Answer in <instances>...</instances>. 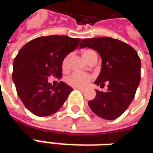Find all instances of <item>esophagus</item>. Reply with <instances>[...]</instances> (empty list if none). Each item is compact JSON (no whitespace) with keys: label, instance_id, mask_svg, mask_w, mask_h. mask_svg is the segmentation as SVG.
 <instances>
[{"label":"esophagus","instance_id":"obj_1","mask_svg":"<svg viewBox=\"0 0 153 153\" xmlns=\"http://www.w3.org/2000/svg\"><path fill=\"white\" fill-rule=\"evenodd\" d=\"M76 88L78 90H79V91H81V92H84V91H85V88H79V87H77Z\"/></svg>","mask_w":153,"mask_h":153}]
</instances>
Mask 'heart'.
<instances>
[{
  "label": "heart",
  "instance_id": "obj_1",
  "mask_svg": "<svg viewBox=\"0 0 153 153\" xmlns=\"http://www.w3.org/2000/svg\"><path fill=\"white\" fill-rule=\"evenodd\" d=\"M94 52L93 50H86L83 52V57L84 60H88L91 56V54ZM70 55H68L64 58L62 60L61 66L63 70H67L69 69V64H70ZM93 79V76L89 74L86 73H79V72H75L73 73L71 75L68 77L66 79V82L70 86L73 87H85L87 86L89 82Z\"/></svg>",
  "mask_w": 153,
  "mask_h": 153
}]
</instances>
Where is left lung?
<instances>
[{"label": "left lung", "instance_id": "8db88e82", "mask_svg": "<svg viewBox=\"0 0 153 153\" xmlns=\"http://www.w3.org/2000/svg\"><path fill=\"white\" fill-rule=\"evenodd\" d=\"M79 47L99 53L102 70L94 83L101 87L108 83L106 92L96 90L88 106L101 118L117 119L130 105L140 83L141 60L137 51L122 41L107 37L83 39Z\"/></svg>", "mask_w": 153, "mask_h": 153}]
</instances>
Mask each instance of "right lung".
Listing matches in <instances>:
<instances>
[{"label":"right lung","mask_w":153,"mask_h":153,"mask_svg":"<svg viewBox=\"0 0 153 153\" xmlns=\"http://www.w3.org/2000/svg\"><path fill=\"white\" fill-rule=\"evenodd\" d=\"M80 38L52 35L28 42L13 63L12 78L25 107L38 116H48L63 106L73 88L60 81L56 86L48 78L62 77V60L75 50Z\"/></svg>","instance_id":"1"}]
</instances>
